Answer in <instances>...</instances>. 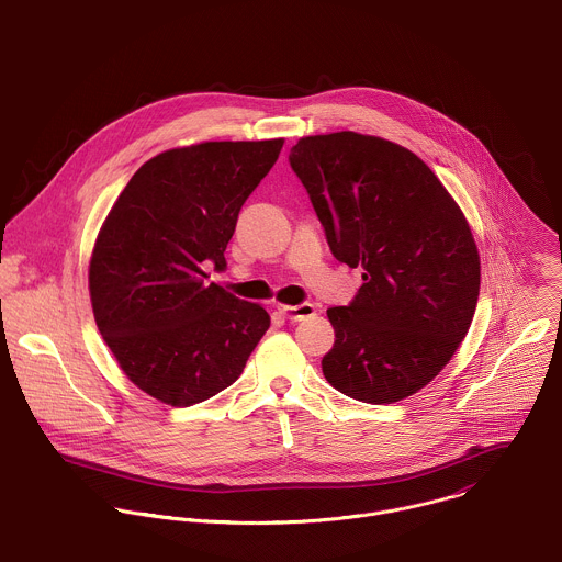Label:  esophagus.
Listing matches in <instances>:
<instances>
[{"label":"esophagus","instance_id":"esophagus-1","mask_svg":"<svg viewBox=\"0 0 562 562\" xmlns=\"http://www.w3.org/2000/svg\"><path fill=\"white\" fill-rule=\"evenodd\" d=\"M278 313L282 317H286L289 322H302L306 317H313L315 315V306L304 302V304H297V306H286V304H280L278 306Z\"/></svg>","mask_w":562,"mask_h":562}]
</instances>
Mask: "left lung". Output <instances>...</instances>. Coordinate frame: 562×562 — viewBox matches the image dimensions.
<instances>
[{
	"label": "left lung",
	"instance_id": "1",
	"mask_svg": "<svg viewBox=\"0 0 562 562\" xmlns=\"http://www.w3.org/2000/svg\"><path fill=\"white\" fill-rule=\"evenodd\" d=\"M289 161L333 256L363 269L355 300L328 308L324 376L355 401L398 403L438 376L471 328L482 276L471 227L434 170L390 139L308 135Z\"/></svg>",
	"mask_w": 562,
	"mask_h": 562
}]
</instances>
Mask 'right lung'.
<instances>
[{
	"mask_svg": "<svg viewBox=\"0 0 562 562\" xmlns=\"http://www.w3.org/2000/svg\"><path fill=\"white\" fill-rule=\"evenodd\" d=\"M284 139L203 142L148 159L104 218L89 262L95 326L148 396L190 407L229 387L269 313L205 284Z\"/></svg>",
	"mask_w": 562,
	"mask_h": 562,
	"instance_id": "1",
	"label": "right lung"
}]
</instances>
